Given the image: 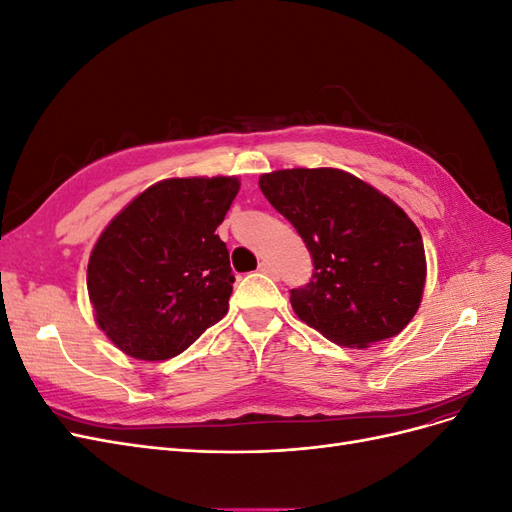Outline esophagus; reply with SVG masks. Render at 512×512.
<instances>
[{"mask_svg": "<svg viewBox=\"0 0 512 512\" xmlns=\"http://www.w3.org/2000/svg\"><path fill=\"white\" fill-rule=\"evenodd\" d=\"M258 271H260V273H265V275H271V277H275V275H277L275 267L271 265V262H269V260H262V262H260V265H258Z\"/></svg>", "mask_w": 512, "mask_h": 512, "instance_id": "34e87169", "label": "esophagus"}]
</instances>
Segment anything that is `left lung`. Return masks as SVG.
Returning <instances> with one entry per match:
<instances>
[{
  "mask_svg": "<svg viewBox=\"0 0 512 512\" xmlns=\"http://www.w3.org/2000/svg\"><path fill=\"white\" fill-rule=\"evenodd\" d=\"M258 185L314 258L312 282L290 290L294 314L346 348L408 327L423 299L427 260L404 209L339 168L273 170Z\"/></svg>",
  "mask_w": 512,
  "mask_h": 512,
  "instance_id": "left-lung-1",
  "label": "left lung"
}]
</instances>
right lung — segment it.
Returning <instances> with one entry per match:
<instances>
[{"label": "right lung", "mask_w": 512, "mask_h": 512, "mask_svg": "<svg viewBox=\"0 0 512 512\" xmlns=\"http://www.w3.org/2000/svg\"><path fill=\"white\" fill-rule=\"evenodd\" d=\"M239 188L237 177L164 179L102 230L87 292L98 327L123 354L173 359L226 316L235 275L215 228Z\"/></svg>", "instance_id": "1"}]
</instances>
